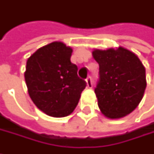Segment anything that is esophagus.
<instances>
[{
	"instance_id": "esophagus-1",
	"label": "esophagus",
	"mask_w": 154,
	"mask_h": 154,
	"mask_svg": "<svg viewBox=\"0 0 154 154\" xmlns=\"http://www.w3.org/2000/svg\"><path fill=\"white\" fill-rule=\"evenodd\" d=\"M86 82H87V87H88V88H90V89H91V88H92V79H91V76L87 77V79H86Z\"/></svg>"
}]
</instances>
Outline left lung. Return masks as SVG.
Segmentation results:
<instances>
[{
  "mask_svg": "<svg viewBox=\"0 0 154 154\" xmlns=\"http://www.w3.org/2000/svg\"><path fill=\"white\" fill-rule=\"evenodd\" d=\"M99 63V81L94 89L102 113L110 119L131 113L142 101L146 88L145 68L127 49L94 50Z\"/></svg>",
  "mask_w": 154,
  "mask_h": 154,
  "instance_id": "1",
  "label": "left lung"
}]
</instances>
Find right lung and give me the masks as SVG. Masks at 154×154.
<instances>
[{"mask_svg":"<svg viewBox=\"0 0 154 154\" xmlns=\"http://www.w3.org/2000/svg\"><path fill=\"white\" fill-rule=\"evenodd\" d=\"M72 49L53 42L38 49L27 61L24 78L33 103L51 117H65L77 106L86 82L71 63Z\"/></svg>","mask_w":154,"mask_h":154,"instance_id":"1","label":"right lung"}]
</instances>
